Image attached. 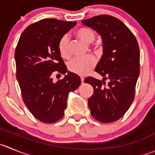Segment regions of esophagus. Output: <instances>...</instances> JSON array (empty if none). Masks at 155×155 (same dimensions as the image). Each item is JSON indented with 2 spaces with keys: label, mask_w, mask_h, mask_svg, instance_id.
<instances>
[{
  "label": "esophagus",
  "mask_w": 155,
  "mask_h": 155,
  "mask_svg": "<svg viewBox=\"0 0 155 155\" xmlns=\"http://www.w3.org/2000/svg\"><path fill=\"white\" fill-rule=\"evenodd\" d=\"M80 79H81V83H84V78L83 77H80Z\"/></svg>",
  "instance_id": "34e87169"
}]
</instances>
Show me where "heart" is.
Wrapping results in <instances>:
<instances>
[{"label": "heart", "mask_w": 155, "mask_h": 155, "mask_svg": "<svg viewBox=\"0 0 155 155\" xmlns=\"http://www.w3.org/2000/svg\"><path fill=\"white\" fill-rule=\"evenodd\" d=\"M76 36L85 43H92L95 39V34L92 29L82 27L76 31ZM58 50L60 56L64 59L69 57V39L66 35L63 36L58 42ZM95 61L91 56L84 58H75L68 63L69 72L79 76H85L95 67Z\"/></svg>", "instance_id": "b5f03b06"}]
</instances>
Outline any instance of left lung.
Returning a JSON list of instances; mask_svg holds the SVG:
<instances>
[{
  "instance_id": "1",
  "label": "left lung",
  "mask_w": 155,
  "mask_h": 155,
  "mask_svg": "<svg viewBox=\"0 0 155 155\" xmlns=\"http://www.w3.org/2000/svg\"><path fill=\"white\" fill-rule=\"evenodd\" d=\"M82 23L96 30L103 43V55L95 69L103 79L84 80L94 89L88 101L91 115L103 123L114 122L125 115L134 99L140 73L139 46L126 25L112 16L102 14Z\"/></svg>"
}]
</instances>
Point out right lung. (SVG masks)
<instances>
[{
	"mask_svg": "<svg viewBox=\"0 0 155 155\" xmlns=\"http://www.w3.org/2000/svg\"><path fill=\"white\" fill-rule=\"evenodd\" d=\"M76 24L56 19H43L27 27L15 50L17 79L23 101L32 115L44 123H53L64 115L70 92L81 79L68 72L58 50V42ZM54 73H67L52 82Z\"/></svg>",
	"mask_w": 155,
	"mask_h": 155,
	"instance_id": "right-lung-1",
	"label": "right lung"
}]
</instances>
